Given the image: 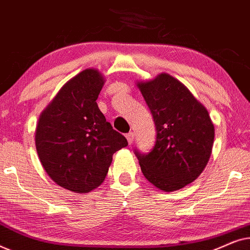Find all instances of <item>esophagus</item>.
Masks as SVG:
<instances>
[{
    "label": "esophagus",
    "mask_w": 250,
    "mask_h": 250,
    "mask_svg": "<svg viewBox=\"0 0 250 250\" xmlns=\"http://www.w3.org/2000/svg\"><path fill=\"white\" fill-rule=\"evenodd\" d=\"M126 139H127V142H128V145L131 146L132 143H133V141H134V133H128V134H126Z\"/></svg>",
    "instance_id": "34e87169"
}]
</instances>
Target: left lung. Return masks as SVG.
Here are the masks:
<instances>
[{"label": "left lung", "mask_w": 250, "mask_h": 250, "mask_svg": "<svg viewBox=\"0 0 250 250\" xmlns=\"http://www.w3.org/2000/svg\"><path fill=\"white\" fill-rule=\"evenodd\" d=\"M136 86L157 129L151 151H135L143 175L164 192L182 189L203 173L210 158L215 136L210 116L189 88L169 74L136 82Z\"/></svg>", "instance_id": "8db88e82"}]
</instances>
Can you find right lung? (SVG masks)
Returning a JSON list of instances; mask_svg holds the SVG:
<instances>
[{
	"mask_svg": "<svg viewBox=\"0 0 250 250\" xmlns=\"http://www.w3.org/2000/svg\"><path fill=\"white\" fill-rule=\"evenodd\" d=\"M104 82L98 69L81 71L60 88L37 122L35 146L43 168L53 182L75 193L100 186L112 155L127 146L98 107Z\"/></svg>",
	"mask_w": 250,
	"mask_h": 250,
	"instance_id": "obj_1",
	"label": "right lung"
}]
</instances>
